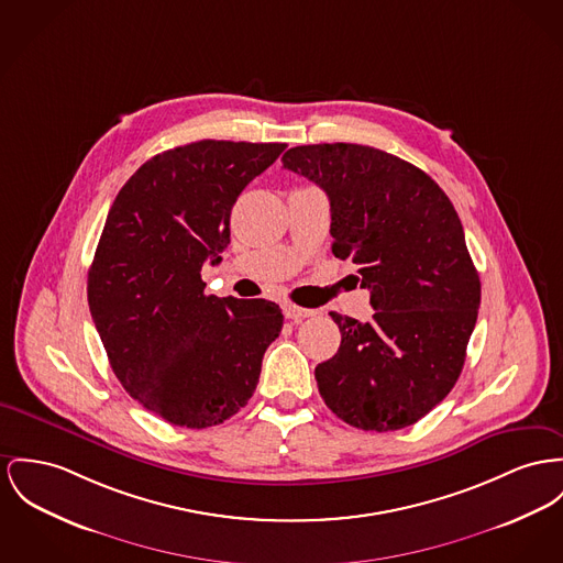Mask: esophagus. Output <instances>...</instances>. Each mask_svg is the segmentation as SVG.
<instances>
[{"instance_id": "esophagus-1", "label": "esophagus", "mask_w": 563, "mask_h": 563, "mask_svg": "<svg viewBox=\"0 0 563 563\" xmlns=\"http://www.w3.org/2000/svg\"><path fill=\"white\" fill-rule=\"evenodd\" d=\"M313 313H316L313 309H302V307H297V305H286L284 307V316L288 320H295V322H300V320H305V318H309Z\"/></svg>"}]
</instances>
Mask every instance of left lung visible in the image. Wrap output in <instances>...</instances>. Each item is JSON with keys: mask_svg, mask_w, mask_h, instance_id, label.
Instances as JSON below:
<instances>
[{"mask_svg": "<svg viewBox=\"0 0 563 563\" xmlns=\"http://www.w3.org/2000/svg\"><path fill=\"white\" fill-rule=\"evenodd\" d=\"M284 168L331 200L333 254L358 264L369 322L331 311L338 354L316 367L324 404L363 431H397L454 386L481 307V277L442 188L386 151L324 143L286 151Z\"/></svg>", "mask_w": 563, "mask_h": 563, "instance_id": "left-lung-1", "label": "left lung"}]
</instances>
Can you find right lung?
Listing matches in <instances>:
<instances>
[{"mask_svg": "<svg viewBox=\"0 0 563 563\" xmlns=\"http://www.w3.org/2000/svg\"><path fill=\"white\" fill-rule=\"evenodd\" d=\"M284 143L198 141L157 153L119 189L87 279L121 386L170 424L207 429L245 408L284 316L271 300L205 295L230 211Z\"/></svg>", "mask_w": 563, "mask_h": 563, "instance_id": "1", "label": "right lung"}]
</instances>
